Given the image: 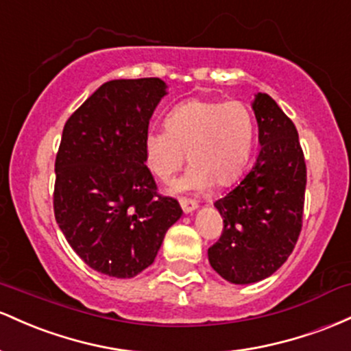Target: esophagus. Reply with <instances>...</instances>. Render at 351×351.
I'll list each match as a JSON object with an SVG mask.
<instances>
[{
  "label": "esophagus",
  "mask_w": 351,
  "mask_h": 351,
  "mask_svg": "<svg viewBox=\"0 0 351 351\" xmlns=\"http://www.w3.org/2000/svg\"><path fill=\"white\" fill-rule=\"evenodd\" d=\"M179 204H180V207H182V210L186 212V214H189V212L195 210V208H197V202H195V200L186 199V197H180Z\"/></svg>",
  "instance_id": "34e87169"
}]
</instances>
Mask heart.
Listing matches in <instances>:
<instances>
[{
    "label": "heart",
    "mask_w": 351,
    "mask_h": 351,
    "mask_svg": "<svg viewBox=\"0 0 351 351\" xmlns=\"http://www.w3.org/2000/svg\"><path fill=\"white\" fill-rule=\"evenodd\" d=\"M255 143L254 114L240 101L191 99L165 117V129L145 134L144 152L157 179L167 182L187 159L192 165L174 191L227 186L242 174Z\"/></svg>",
    "instance_id": "1"
}]
</instances>
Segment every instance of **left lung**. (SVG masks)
Here are the masks:
<instances>
[{"label": "left lung", "instance_id": "left-lung-1", "mask_svg": "<svg viewBox=\"0 0 351 351\" xmlns=\"http://www.w3.org/2000/svg\"><path fill=\"white\" fill-rule=\"evenodd\" d=\"M252 108L261 152L240 184L215 200L223 230L207 252L212 269L239 285L270 277L290 257L302 230L306 186L292 119L265 93L257 94Z\"/></svg>", "mask_w": 351, "mask_h": 351}]
</instances>
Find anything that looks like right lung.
Listing matches in <instances>:
<instances>
[{
  "label": "right lung",
  "mask_w": 351,
  "mask_h": 351,
  "mask_svg": "<svg viewBox=\"0 0 351 351\" xmlns=\"http://www.w3.org/2000/svg\"><path fill=\"white\" fill-rule=\"evenodd\" d=\"M165 96L159 77L104 82L62 129L53 206L59 228L86 265L131 278L154 262L182 215L145 165L149 119Z\"/></svg>",
  "instance_id": "add662e5"
}]
</instances>
